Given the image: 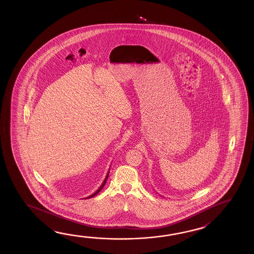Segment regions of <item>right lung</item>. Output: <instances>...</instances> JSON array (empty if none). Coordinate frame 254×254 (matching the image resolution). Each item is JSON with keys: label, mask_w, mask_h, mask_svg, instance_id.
I'll return each mask as SVG.
<instances>
[{"label": "right lung", "mask_w": 254, "mask_h": 254, "mask_svg": "<svg viewBox=\"0 0 254 254\" xmlns=\"http://www.w3.org/2000/svg\"><path fill=\"white\" fill-rule=\"evenodd\" d=\"M108 176H109V172H108V173H107V175H106V177H105V179H104V181H103V184H102V185H101V186H100V188H99V189H98L97 190H96V191H95V192H94V193H92V195H90V196H88V197H86V198H85V199H90V198H92V197H94V196H95V195H97L98 193H99V192H100V191H101V190H103V187H104V185H105V184H106V181H107V179H108Z\"/></svg>", "instance_id": "obj_1"}]
</instances>
